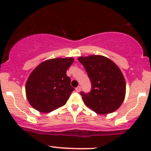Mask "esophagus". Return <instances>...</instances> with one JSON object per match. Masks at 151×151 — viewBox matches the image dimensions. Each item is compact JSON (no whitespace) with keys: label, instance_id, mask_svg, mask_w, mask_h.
Returning <instances> with one entry per match:
<instances>
[{"label":"esophagus","instance_id":"34e87169","mask_svg":"<svg viewBox=\"0 0 151 151\" xmlns=\"http://www.w3.org/2000/svg\"><path fill=\"white\" fill-rule=\"evenodd\" d=\"M80 91H81V86H78L76 88V91H77V92H80Z\"/></svg>","mask_w":151,"mask_h":151}]
</instances>
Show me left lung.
<instances>
[{"label":"left lung","mask_w":151,"mask_h":151,"mask_svg":"<svg viewBox=\"0 0 151 151\" xmlns=\"http://www.w3.org/2000/svg\"><path fill=\"white\" fill-rule=\"evenodd\" d=\"M91 80L92 89L81 92L87 106L100 115L115 112L126 96V81L121 69L108 58L102 55L79 57Z\"/></svg>","instance_id":"1"}]
</instances>
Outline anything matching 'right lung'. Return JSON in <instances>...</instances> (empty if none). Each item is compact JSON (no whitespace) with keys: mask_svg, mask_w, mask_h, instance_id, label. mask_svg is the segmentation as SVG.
Wrapping results in <instances>:
<instances>
[{"mask_svg":"<svg viewBox=\"0 0 151 151\" xmlns=\"http://www.w3.org/2000/svg\"><path fill=\"white\" fill-rule=\"evenodd\" d=\"M72 58H53L43 61L30 73L25 85L30 104L41 112H50L63 106L74 88L66 71Z\"/></svg>","mask_w":151,"mask_h":151,"instance_id":"1","label":"right lung"}]
</instances>
